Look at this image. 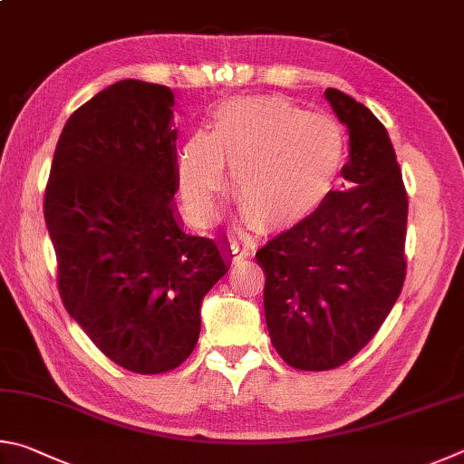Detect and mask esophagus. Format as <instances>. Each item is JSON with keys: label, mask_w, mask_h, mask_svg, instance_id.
<instances>
[{"label": "esophagus", "mask_w": 464, "mask_h": 464, "mask_svg": "<svg viewBox=\"0 0 464 464\" xmlns=\"http://www.w3.org/2000/svg\"><path fill=\"white\" fill-rule=\"evenodd\" d=\"M230 253L234 256V261H242V258L253 256V248H240L238 245H230Z\"/></svg>", "instance_id": "obj_1"}]
</instances>
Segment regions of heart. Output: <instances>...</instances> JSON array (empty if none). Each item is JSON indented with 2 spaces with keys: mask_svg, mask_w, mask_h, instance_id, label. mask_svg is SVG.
I'll return each mask as SVG.
<instances>
[{
  "mask_svg": "<svg viewBox=\"0 0 464 464\" xmlns=\"http://www.w3.org/2000/svg\"><path fill=\"white\" fill-rule=\"evenodd\" d=\"M344 154L343 130L324 113H305L277 95L230 97L211 111L209 132L193 130L179 146L177 183L187 209L209 218L227 165L246 219L283 230L318 214Z\"/></svg>",
  "mask_w": 464,
  "mask_h": 464,
  "instance_id": "1",
  "label": "heart"
}]
</instances>
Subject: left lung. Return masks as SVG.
I'll return each instance as SVG.
<instances>
[{
	"instance_id": "obj_1",
	"label": "left lung",
	"mask_w": 464,
	"mask_h": 464,
	"mask_svg": "<svg viewBox=\"0 0 464 464\" xmlns=\"http://www.w3.org/2000/svg\"><path fill=\"white\" fill-rule=\"evenodd\" d=\"M348 128V162L318 214L258 250L275 351L302 371L336 369L367 346L401 294L408 195L385 126L338 89L324 92Z\"/></svg>"
}]
</instances>
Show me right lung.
<instances>
[{
	"label": "right lung",
	"mask_w": 464,
	"mask_h": 464,
	"mask_svg": "<svg viewBox=\"0 0 464 464\" xmlns=\"http://www.w3.org/2000/svg\"><path fill=\"white\" fill-rule=\"evenodd\" d=\"M173 108L165 85L105 87L64 124L44 195L64 310L108 359L142 375L193 353L203 297L232 256L183 227Z\"/></svg>",
	"instance_id": "right-lung-1"
}]
</instances>
